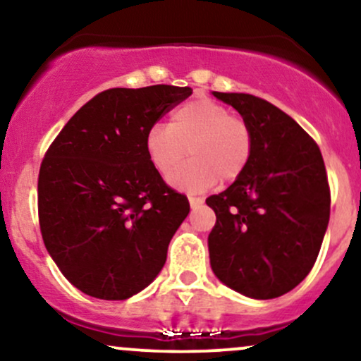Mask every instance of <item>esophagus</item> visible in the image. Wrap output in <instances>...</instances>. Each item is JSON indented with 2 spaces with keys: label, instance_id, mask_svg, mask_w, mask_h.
Returning <instances> with one entry per match:
<instances>
[{
  "label": "esophagus",
  "instance_id": "obj_1",
  "mask_svg": "<svg viewBox=\"0 0 361 361\" xmlns=\"http://www.w3.org/2000/svg\"><path fill=\"white\" fill-rule=\"evenodd\" d=\"M188 202H190V207H192V209H197V207H200L202 204H204V198H202V197H193V195H190Z\"/></svg>",
  "mask_w": 361,
  "mask_h": 361
}]
</instances>
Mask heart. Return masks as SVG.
<instances>
[{"label":"heart","mask_w":361,"mask_h":361,"mask_svg":"<svg viewBox=\"0 0 361 361\" xmlns=\"http://www.w3.org/2000/svg\"><path fill=\"white\" fill-rule=\"evenodd\" d=\"M147 159L161 176L183 160L186 152L194 159L169 176V183L183 192L198 193L212 188L219 178L233 181L251 159L252 135L243 118L233 117L221 103L198 98L178 106L168 126L151 127L144 139Z\"/></svg>","instance_id":"b5f03b06"}]
</instances>
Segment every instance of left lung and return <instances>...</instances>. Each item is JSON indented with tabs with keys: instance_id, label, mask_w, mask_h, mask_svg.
I'll list each match as a JSON object with an SVG mask.
<instances>
[{
	"instance_id": "obj_1",
	"label": "left lung",
	"mask_w": 361,
	"mask_h": 361,
	"mask_svg": "<svg viewBox=\"0 0 361 361\" xmlns=\"http://www.w3.org/2000/svg\"><path fill=\"white\" fill-rule=\"evenodd\" d=\"M214 97L241 114L252 151L234 183L207 198L217 217L210 264L235 292L275 299L309 275L321 250L331 210L324 159L307 132L270 102L247 93Z\"/></svg>"
}]
</instances>
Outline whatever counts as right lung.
<instances>
[{
    "label": "right lung",
    "mask_w": 361,
    "mask_h": 361,
    "mask_svg": "<svg viewBox=\"0 0 361 361\" xmlns=\"http://www.w3.org/2000/svg\"><path fill=\"white\" fill-rule=\"evenodd\" d=\"M192 94L188 86L102 91L69 118L39 173V222L49 255L82 293L126 300L166 263L188 198L164 183L144 139Z\"/></svg>",
    "instance_id": "right-lung-1"
}]
</instances>
